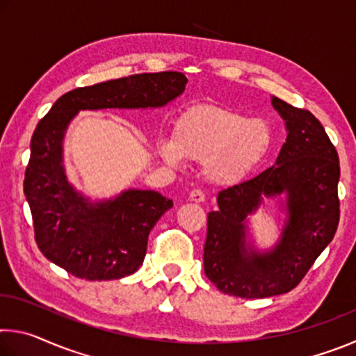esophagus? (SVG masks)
<instances>
[{
  "mask_svg": "<svg viewBox=\"0 0 356 356\" xmlns=\"http://www.w3.org/2000/svg\"><path fill=\"white\" fill-rule=\"evenodd\" d=\"M190 201H193V202H204V201H206V195H204L202 190H193L190 193Z\"/></svg>",
  "mask_w": 356,
  "mask_h": 356,
  "instance_id": "34e87169",
  "label": "esophagus"
}]
</instances>
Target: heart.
I'll list each match as a JSON object with an SVG mask.
<instances>
[{"mask_svg": "<svg viewBox=\"0 0 356 356\" xmlns=\"http://www.w3.org/2000/svg\"><path fill=\"white\" fill-rule=\"evenodd\" d=\"M272 131L264 119L216 105L186 108L174 120V136L161 135L156 152L168 165L184 160L204 163L206 176L216 184H236L264 159Z\"/></svg>", "mask_w": 356, "mask_h": 356, "instance_id": "b5f03b06", "label": "heart"}]
</instances>
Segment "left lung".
I'll list each match as a JSON object with an SVG mask.
<instances>
[{
  "mask_svg": "<svg viewBox=\"0 0 356 356\" xmlns=\"http://www.w3.org/2000/svg\"><path fill=\"white\" fill-rule=\"evenodd\" d=\"M287 140L276 166L218 193L207 215L204 272L221 292L265 298L291 292L333 240L339 225V156L314 114L273 97ZM288 193L289 220L280 243L265 255L245 248V216L262 195Z\"/></svg>",
  "mask_w": 356,
  "mask_h": 356,
  "instance_id": "1",
  "label": "left lung"
}]
</instances>
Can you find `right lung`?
Masks as SVG:
<instances>
[{
	"instance_id": "obj_1",
	"label": "right lung",
	"mask_w": 356,
	"mask_h": 356,
	"mask_svg": "<svg viewBox=\"0 0 356 356\" xmlns=\"http://www.w3.org/2000/svg\"><path fill=\"white\" fill-rule=\"evenodd\" d=\"M182 72L136 74L76 88L59 97L39 120L25 171L34 240L48 261L76 278L119 280L144 261L149 232L172 201L156 191L129 190L91 204L72 188L63 166V136L80 110L163 106L184 92Z\"/></svg>"
}]
</instances>
